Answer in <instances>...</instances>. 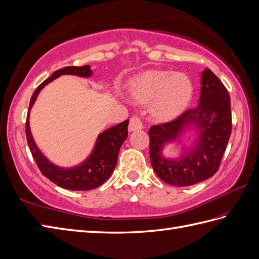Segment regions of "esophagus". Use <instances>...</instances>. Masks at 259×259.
I'll return each instance as SVG.
<instances>
[{
    "label": "esophagus",
    "instance_id": "esophagus-1",
    "mask_svg": "<svg viewBox=\"0 0 259 259\" xmlns=\"http://www.w3.org/2000/svg\"><path fill=\"white\" fill-rule=\"evenodd\" d=\"M143 128V123L141 121L140 117L133 116L130 119V125H128V130L134 132V131H140Z\"/></svg>",
    "mask_w": 259,
    "mask_h": 259
}]
</instances>
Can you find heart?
I'll list each match as a JSON object with an SVG mask.
<instances>
[{"instance_id": "1", "label": "heart", "mask_w": 259, "mask_h": 259, "mask_svg": "<svg viewBox=\"0 0 259 259\" xmlns=\"http://www.w3.org/2000/svg\"><path fill=\"white\" fill-rule=\"evenodd\" d=\"M131 94L138 103H150L149 111L155 118L168 121L185 110L191 98L192 84L184 73L151 70L134 82Z\"/></svg>"}]
</instances>
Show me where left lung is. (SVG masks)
<instances>
[{"label": "left lung", "instance_id": "8db88e82", "mask_svg": "<svg viewBox=\"0 0 259 259\" xmlns=\"http://www.w3.org/2000/svg\"><path fill=\"white\" fill-rule=\"evenodd\" d=\"M199 104L188 109L172 121L151 126L149 156L154 171L166 184L188 187L209 179L215 174L232 132L231 100L229 92L210 69L201 79ZM191 122L200 128V140L196 148L180 161H167L161 157L162 145L173 140Z\"/></svg>", "mask_w": 259, "mask_h": 259}]
</instances>
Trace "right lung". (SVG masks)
I'll return each instance as SVG.
<instances>
[{
  "label": "right lung",
  "instance_id": "obj_1",
  "mask_svg": "<svg viewBox=\"0 0 259 259\" xmlns=\"http://www.w3.org/2000/svg\"><path fill=\"white\" fill-rule=\"evenodd\" d=\"M91 72L92 71L90 66H70L55 71L48 79H46L42 83L37 87V89L30 98L29 110L35 102L37 94L39 93L42 88L49 83L50 81L59 77L60 74H75L80 75V77H89V75H91ZM127 126L128 119H126V121L104 131L102 134H100L96 144V148H94L89 158L84 162H82L81 165L70 169L56 167L41 155L38 148L36 147V144L34 143L33 137H31L30 134L28 114L25 131H26V138L30 153L33 155V158L41 174L50 181L61 188L74 191H85L98 188L102 185L103 182L109 179L112 172L114 171L119 148H121L123 142L126 140L128 134Z\"/></svg>",
  "mask_w": 259,
  "mask_h": 259
}]
</instances>
